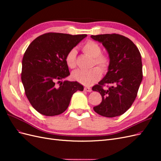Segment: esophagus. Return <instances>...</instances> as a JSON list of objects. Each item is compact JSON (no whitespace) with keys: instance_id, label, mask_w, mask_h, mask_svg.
<instances>
[{"instance_id":"obj_1","label":"esophagus","mask_w":161,"mask_h":161,"mask_svg":"<svg viewBox=\"0 0 161 161\" xmlns=\"http://www.w3.org/2000/svg\"><path fill=\"white\" fill-rule=\"evenodd\" d=\"M84 90L86 91V92H91V91H92L91 88H90L89 86H85V88H84Z\"/></svg>"}]
</instances>
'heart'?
Returning <instances> with one entry per match:
<instances>
[{"mask_svg":"<svg viewBox=\"0 0 161 161\" xmlns=\"http://www.w3.org/2000/svg\"><path fill=\"white\" fill-rule=\"evenodd\" d=\"M82 50L86 54L92 58V65H97L98 67H94L89 70L78 69L72 73V79L85 85H90L98 80L102 75L101 69L105 72L108 69L110 60L109 56L101 53V47L98 43L95 41L89 40L82 46ZM77 52L75 49L70 50L65 56V62L68 67L75 69L76 64Z\"/></svg>","mask_w":161,"mask_h":161,"instance_id":"heart-1","label":"heart"}]
</instances>
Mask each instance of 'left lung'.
Returning <instances> with one entry per match:
<instances>
[{
    "label": "left lung",
    "mask_w": 161,
    "mask_h": 161,
    "mask_svg": "<svg viewBox=\"0 0 161 161\" xmlns=\"http://www.w3.org/2000/svg\"><path fill=\"white\" fill-rule=\"evenodd\" d=\"M91 37L102 43L110 59L107 75L92 88L102 96L101 103L93 109L107 118L121 115L133 104L142 80L140 53L129 38L119 34Z\"/></svg>",
    "instance_id": "left-lung-1"
}]
</instances>
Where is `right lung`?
<instances>
[{"instance_id":"1","label":"right lung","mask_w":161,"mask_h":161,"mask_svg":"<svg viewBox=\"0 0 161 161\" xmlns=\"http://www.w3.org/2000/svg\"><path fill=\"white\" fill-rule=\"evenodd\" d=\"M86 36L47 33L36 38L27 48L22 60L21 80L29 101L40 114H62L72 95L83 91V86L76 81L61 80L70 75L66 53Z\"/></svg>"}]
</instances>
